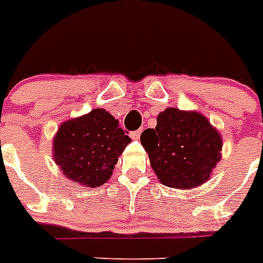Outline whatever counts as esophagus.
<instances>
[{
    "label": "esophagus",
    "mask_w": 263,
    "mask_h": 263,
    "mask_svg": "<svg viewBox=\"0 0 263 263\" xmlns=\"http://www.w3.org/2000/svg\"><path fill=\"white\" fill-rule=\"evenodd\" d=\"M140 135H141V129H138V131H132L131 134H129V136H131L132 139H135V140H136V139L140 138Z\"/></svg>",
    "instance_id": "1"
}]
</instances>
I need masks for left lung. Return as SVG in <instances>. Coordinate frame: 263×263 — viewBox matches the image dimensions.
<instances>
[{"instance_id":"obj_1","label":"left lung","mask_w":263,"mask_h":263,"mask_svg":"<svg viewBox=\"0 0 263 263\" xmlns=\"http://www.w3.org/2000/svg\"><path fill=\"white\" fill-rule=\"evenodd\" d=\"M140 141L159 181L177 189L208 181L222 149L220 132L204 115L172 107L159 114L157 125L143 131Z\"/></svg>"}]
</instances>
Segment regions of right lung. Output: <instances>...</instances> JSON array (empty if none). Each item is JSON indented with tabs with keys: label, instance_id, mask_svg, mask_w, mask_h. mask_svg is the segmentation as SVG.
<instances>
[{
	"label": "right lung",
	"instance_id": "add662e5",
	"mask_svg": "<svg viewBox=\"0 0 263 263\" xmlns=\"http://www.w3.org/2000/svg\"><path fill=\"white\" fill-rule=\"evenodd\" d=\"M129 141L111 114L93 108L61 124L52 141V157L68 180L98 188L111 177Z\"/></svg>",
	"mask_w": 263,
	"mask_h": 263
}]
</instances>
